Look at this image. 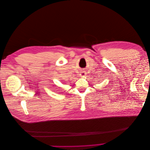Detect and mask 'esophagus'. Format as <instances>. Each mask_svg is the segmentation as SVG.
<instances>
[{"label":"esophagus","instance_id":"1","mask_svg":"<svg viewBox=\"0 0 150 150\" xmlns=\"http://www.w3.org/2000/svg\"><path fill=\"white\" fill-rule=\"evenodd\" d=\"M86 73L85 72H81V73H80V76H81V77H84V76H86Z\"/></svg>","mask_w":150,"mask_h":150}]
</instances>
